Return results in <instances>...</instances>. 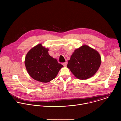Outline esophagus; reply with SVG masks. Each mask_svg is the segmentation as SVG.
Instances as JSON below:
<instances>
[{"label": "esophagus", "mask_w": 121, "mask_h": 121, "mask_svg": "<svg viewBox=\"0 0 121 121\" xmlns=\"http://www.w3.org/2000/svg\"><path fill=\"white\" fill-rule=\"evenodd\" d=\"M67 64V62H65V63H63V65L64 66H65Z\"/></svg>", "instance_id": "34e87169"}]
</instances>
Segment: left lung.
<instances>
[{
	"label": "left lung",
	"instance_id": "1",
	"mask_svg": "<svg viewBox=\"0 0 121 121\" xmlns=\"http://www.w3.org/2000/svg\"><path fill=\"white\" fill-rule=\"evenodd\" d=\"M98 52L87 45L76 49L68 60L67 67L79 79H87L93 76L101 64Z\"/></svg>",
	"mask_w": 121,
	"mask_h": 121
}]
</instances>
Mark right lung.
I'll return each instance as SVG.
<instances>
[{
	"instance_id": "obj_1",
	"label": "right lung",
	"mask_w": 121,
	"mask_h": 121,
	"mask_svg": "<svg viewBox=\"0 0 121 121\" xmlns=\"http://www.w3.org/2000/svg\"><path fill=\"white\" fill-rule=\"evenodd\" d=\"M49 49L39 43L27 53L25 65L29 75L34 80L47 83L54 79L63 65L48 54Z\"/></svg>"
}]
</instances>
